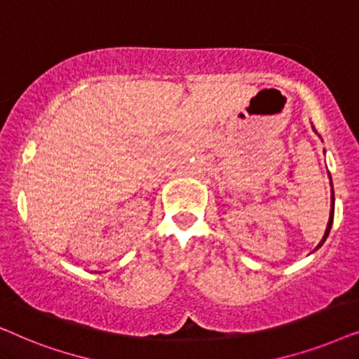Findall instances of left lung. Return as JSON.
Listing matches in <instances>:
<instances>
[{"label": "left lung", "instance_id": "8db88e82", "mask_svg": "<svg viewBox=\"0 0 359 359\" xmlns=\"http://www.w3.org/2000/svg\"><path fill=\"white\" fill-rule=\"evenodd\" d=\"M332 201H333V196H332ZM333 205H335V203H332V209H330V219H328V224H327L325 233H323V238H322V242L317 245V248H320V247H322L323 242H325L327 237H328V233H330V229H332V224H333V212H335V210H333Z\"/></svg>", "mask_w": 359, "mask_h": 359}]
</instances>
